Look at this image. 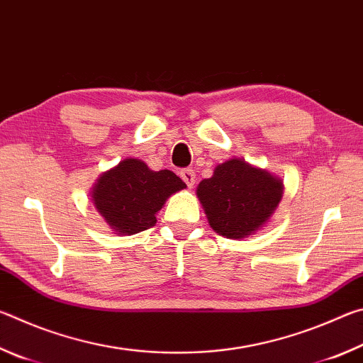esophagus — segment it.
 Segmentation results:
<instances>
[{
    "mask_svg": "<svg viewBox=\"0 0 363 363\" xmlns=\"http://www.w3.org/2000/svg\"><path fill=\"white\" fill-rule=\"evenodd\" d=\"M181 177H182V181L186 182L189 187H192L194 184H195V173H194L192 168L182 169V171H181Z\"/></svg>",
    "mask_w": 363,
    "mask_h": 363,
    "instance_id": "1",
    "label": "esophagus"
}]
</instances>
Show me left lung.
Segmentation results:
<instances>
[{
  "instance_id": "8db88e82",
  "label": "left lung",
  "mask_w": 363,
  "mask_h": 363,
  "mask_svg": "<svg viewBox=\"0 0 363 363\" xmlns=\"http://www.w3.org/2000/svg\"><path fill=\"white\" fill-rule=\"evenodd\" d=\"M281 194L280 179L237 158L216 167L210 179L196 189L208 223L227 238H245L262 227Z\"/></svg>"
}]
</instances>
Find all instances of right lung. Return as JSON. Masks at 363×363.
<instances>
[{"instance_id": "add662e5", "label": "right lung", "mask_w": 363, "mask_h": 363, "mask_svg": "<svg viewBox=\"0 0 363 363\" xmlns=\"http://www.w3.org/2000/svg\"><path fill=\"white\" fill-rule=\"evenodd\" d=\"M184 187L173 171H152L140 160L126 158L99 177L93 201L115 232L133 235L155 225L168 196Z\"/></svg>"}]
</instances>
